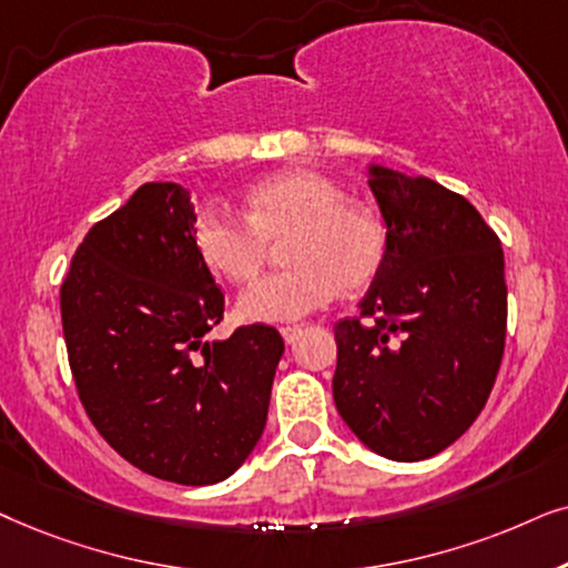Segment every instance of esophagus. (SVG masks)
I'll use <instances>...</instances> for the list:
<instances>
[{
	"instance_id": "34e87169",
	"label": "esophagus",
	"mask_w": 568,
	"mask_h": 568,
	"mask_svg": "<svg viewBox=\"0 0 568 568\" xmlns=\"http://www.w3.org/2000/svg\"><path fill=\"white\" fill-rule=\"evenodd\" d=\"M280 335H283L285 343H296L298 335H301V327H280Z\"/></svg>"
}]
</instances>
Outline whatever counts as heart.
I'll return each mask as SVG.
<instances>
[{
    "mask_svg": "<svg viewBox=\"0 0 568 568\" xmlns=\"http://www.w3.org/2000/svg\"><path fill=\"white\" fill-rule=\"evenodd\" d=\"M288 239L291 270L260 277L241 293L239 312L252 322H298L358 291L379 272L387 231L374 210L345 202L335 181L316 171H283L246 194V217L205 202L192 217V246L213 275L246 283L267 260L270 241Z\"/></svg>",
    "mask_w": 568,
    "mask_h": 568,
    "instance_id": "b5f03b06",
    "label": "heart"
}]
</instances>
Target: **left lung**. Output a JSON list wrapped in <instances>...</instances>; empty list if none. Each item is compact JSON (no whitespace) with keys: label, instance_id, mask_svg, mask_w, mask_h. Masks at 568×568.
<instances>
[{"label":"left lung","instance_id":"8db88e82","mask_svg":"<svg viewBox=\"0 0 568 568\" xmlns=\"http://www.w3.org/2000/svg\"><path fill=\"white\" fill-rule=\"evenodd\" d=\"M387 252L361 316L335 324L332 397L376 455L418 463L455 444L494 389L506 337L501 241L463 194L368 165Z\"/></svg>","mask_w":568,"mask_h":568}]
</instances>
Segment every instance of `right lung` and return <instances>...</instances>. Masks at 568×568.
<instances>
[{
    "mask_svg": "<svg viewBox=\"0 0 568 568\" xmlns=\"http://www.w3.org/2000/svg\"><path fill=\"white\" fill-rule=\"evenodd\" d=\"M192 217L184 186L142 184L88 231L59 298L98 434L142 473L213 486L260 442L285 343L264 324L207 343L225 298L194 252Z\"/></svg>",
    "mask_w": 568,
    "mask_h": 568,
    "instance_id": "right-lung-1",
    "label": "right lung"
}]
</instances>
